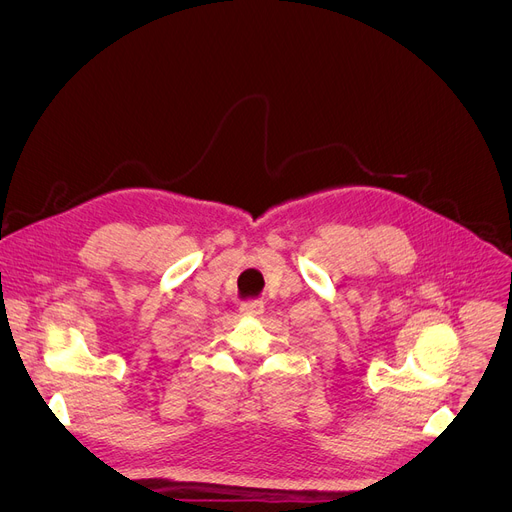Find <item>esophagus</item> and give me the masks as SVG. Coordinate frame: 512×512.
Listing matches in <instances>:
<instances>
[{
    "label": "esophagus",
    "instance_id": "obj_1",
    "mask_svg": "<svg viewBox=\"0 0 512 512\" xmlns=\"http://www.w3.org/2000/svg\"><path fill=\"white\" fill-rule=\"evenodd\" d=\"M239 312H242L244 316H250V318H256L264 312V304L258 302V299H250V302H244L242 306H239Z\"/></svg>",
    "mask_w": 512,
    "mask_h": 512
}]
</instances>
